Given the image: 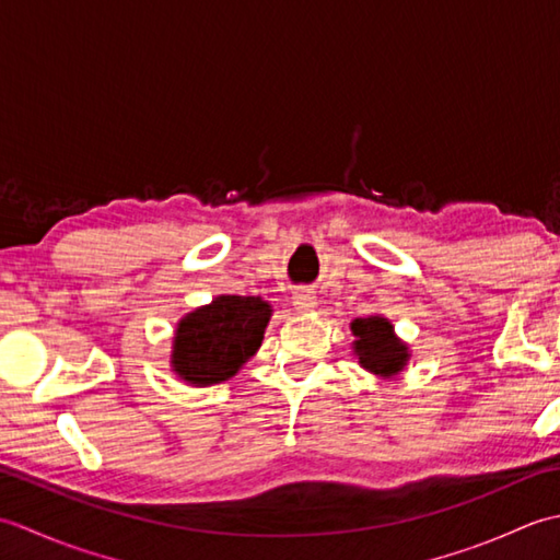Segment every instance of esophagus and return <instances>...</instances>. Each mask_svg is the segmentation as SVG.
<instances>
[{"label": "esophagus", "mask_w": 560, "mask_h": 560, "mask_svg": "<svg viewBox=\"0 0 560 560\" xmlns=\"http://www.w3.org/2000/svg\"><path fill=\"white\" fill-rule=\"evenodd\" d=\"M293 305H295V311H299V313H311L313 307L317 305L315 291H311V289L295 291V293H293Z\"/></svg>", "instance_id": "esophagus-1"}]
</instances>
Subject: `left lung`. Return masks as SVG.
<instances>
[{
  "instance_id": "left-lung-1",
  "label": "left lung",
  "mask_w": 560,
  "mask_h": 560,
  "mask_svg": "<svg viewBox=\"0 0 560 560\" xmlns=\"http://www.w3.org/2000/svg\"><path fill=\"white\" fill-rule=\"evenodd\" d=\"M353 331V353L359 355V363L380 377H395L404 371L409 361V347L397 339L395 327L389 319L373 315L359 317L351 323Z\"/></svg>"
}]
</instances>
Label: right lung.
I'll return each mask as SVG.
<instances>
[{"instance_id":"obj_1","label":"right lung","mask_w":560,"mask_h":560,"mask_svg":"<svg viewBox=\"0 0 560 560\" xmlns=\"http://www.w3.org/2000/svg\"><path fill=\"white\" fill-rule=\"evenodd\" d=\"M271 305L259 295H219L185 315L175 329L171 365L195 387L223 383L241 371L265 339Z\"/></svg>"}]
</instances>
